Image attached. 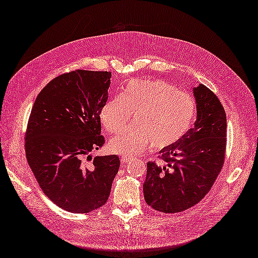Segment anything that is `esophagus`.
I'll return each instance as SVG.
<instances>
[{
  "label": "esophagus",
  "mask_w": 258,
  "mask_h": 258,
  "mask_svg": "<svg viewBox=\"0 0 258 258\" xmlns=\"http://www.w3.org/2000/svg\"><path fill=\"white\" fill-rule=\"evenodd\" d=\"M132 156H126V155H123L122 157H121V161L123 162V163H127V162H130L131 160H132Z\"/></svg>",
  "instance_id": "34e87169"
}]
</instances>
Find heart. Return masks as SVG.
<instances>
[{
  "label": "heart",
  "mask_w": 258,
  "mask_h": 258,
  "mask_svg": "<svg viewBox=\"0 0 258 258\" xmlns=\"http://www.w3.org/2000/svg\"><path fill=\"white\" fill-rule=\"evenodd\" d=\"M196 103L187 94L161 81H135L103 104L100 121L109 133H118L134 115L135 124L112 138V153L133 156L172 146L189 131L196 116Z\"/></svg>",
  "instance_id": "heart-1"
}]
</instances>
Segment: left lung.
Returning <instances> with one entry per match:
<instances>
[{"label": "left lung", "instance_id": "1", "mask_svg": "<svg viewBox=\"0 0 258 258\" xmlns=\"http://www.w3.org/2000/svg\"><path fill=\"white\" fill-rule=\"evenodd\" d=\"M194 127L172 146L160 150L161 164L147 163L145 201L166 214L180 213L205 197L221 171L226 155L227 116L218 97L200 84L193 89Z\"/></svg>", "mask_w": 258, "mask_h": 258}]
</instances>
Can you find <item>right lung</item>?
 I'll list each match as a JSON object with an SVG mask.
<instances>
[{
    "mask_svg": "<svg viewBox=\"0 0 258 258\" xmlns=\"http://www.w3.org/2000/svg\"><path fill=\"white\" fill-rule=\"evenodd\" d=\"M111 72L77 70L45 86L32 105L26 158L39 186L58 207L87 214L107 203L120 168L116 155L84 158L104 145L100 111Z\"/></svg>",
    "mask_w": 258,
    "mask_h": 258,
    "instance_id": "obj_1",
    "label": "right lung"
}]
</instances>
